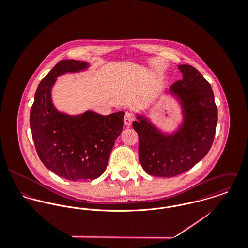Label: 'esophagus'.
<instances>
[{
	"mask_svg": "<svg viewBox=\"0 0 248 248\" xmlns=\"http://www.w3.org/2000/svg\"><path fill=\"white\" fill-rule=\"evenodd\" d=\"M133 120H134V115L130 112H126V114L124 116V124L126 126H130L132 124Z\"/></svg>",
	"mask_w": 248,
	"mask_h": 248,
	"instance_id": "esophagus-1",
	"label": "esophagus"
}]
</instances>
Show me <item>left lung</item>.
Masks as SVG:
<instances>
[{
	"mask_svg": "<svg viewBox=\"0 0 248 248\" xmlns=\"http://www.w3.org/2000/svg\"><path fill=\"white\" fill-rule=\"evenodd\" d=\"M182 79L163 93L180 108V123L167 132L153 123L149 114L136 113L133 128L139 135V155L144 171L155 177L182 174L209 152L217 121V108L210 84L189 65H178Z\"/></svg>",
	"mask_w": 248,
	"mask_h": 248,
	"instance_id": "1",
	"label": "left lung"
}]
</instances>
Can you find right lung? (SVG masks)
Here are the masks:
<instances>
[{"label": "right lung", "mask_w": 248, "mask_h": 248, "mask_svg": "<svg viewBox=\"0 0 248 248\" xmlns=\"http://www.w3.org/2000/svg\"><path fill=\"white\" fill-rule=\"evenodd\" d=\"M91 64L62 60L39 84L30 124L38 156L59 177L77 181L95 179L106 170L115 140L123 129L124 111L101 115L88 109L79 114L59 110L52 100L57 77L87 71Z\"/></svg>", "instance_id": "1"}]
</instances>
